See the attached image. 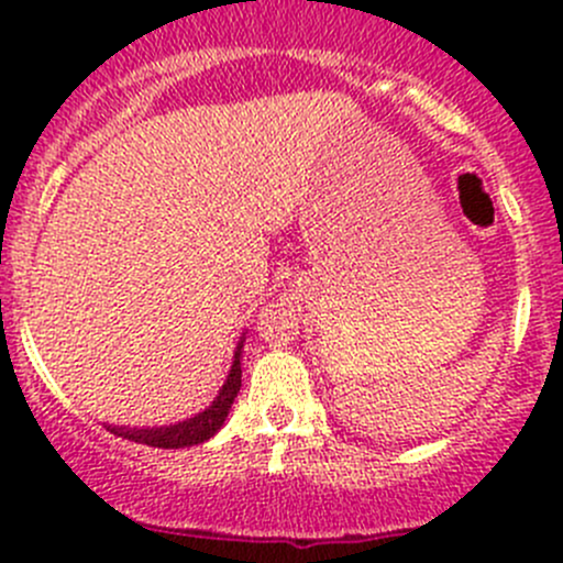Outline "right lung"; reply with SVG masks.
<instances>
[{"mask_svg": "<svg viewBox=\"0 0 563 563\" xmlns=\"http://www.w3.org/2000/svg\"><path fill=\"white\" fill-rule=\"evenodd\" d=\"M242 345H245V338H240V343H236L234 362H231V371L223 389L218 391L212 406L203 408L201 413L185 419V422L163 424V428H119V424H106V428L113 435H122V439L135 441V444L157 446V450H185V446H196L209 441L223 428L225 417H229L231 406H234L236 391L242 387Z\"/></svg>", "mask_w": 563, "mask_h": 563, "instance_id": "right-lung-1", "label": "right lung"}]
</instances>
